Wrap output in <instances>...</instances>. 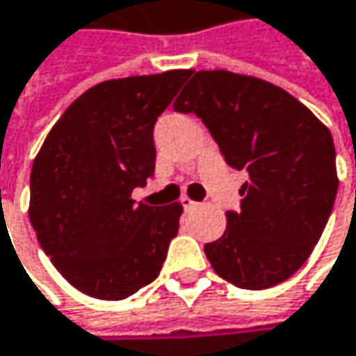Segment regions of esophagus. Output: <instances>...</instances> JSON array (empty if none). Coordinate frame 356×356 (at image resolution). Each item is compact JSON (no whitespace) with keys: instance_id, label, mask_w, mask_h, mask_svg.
I'll use <instances>...</instances> for the list:
<instances>
[{"instance_id":"obj_1","label":"esophagus","mask_w":356,"mask_h":356,"mask_svg":"<svg viewBox=\"0 0 356 356\" xmlns=\"http://www.w3.org/2000/svg\"><path fill=\"white\" fill-rule=\"evenodd\" d=\"M181 206H183V210H193V208H197V204L191 202L189 197H183V200H181Z\"/></svg>"}]
</instances>
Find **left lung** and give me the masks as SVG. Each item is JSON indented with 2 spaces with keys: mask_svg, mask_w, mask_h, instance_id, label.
I'll return each mask as SVG.
<instances>
[{
  "mask_svg": "<svg viewBox=\"0 0 356 356\" xmlns=\"http://www.w3.org/2000/svg\"><path fill=\"white\" fill-rule=\"evenodd\" d=\"M202 118L222 156L246 171L241 210L204 246L213 271L243 289L296 273L320 241L337 200L330 130L285 89L230 71H197L173 104Z\"/></svg>",
  "mask_w": 356,
  "mask_h": 356,
  "instance_id": "8db88e82",
  "label": "left lung"
}]
</instances>
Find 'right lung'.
Returning a JSON list of instances; mask_svg holds the SVG:
<instances>
[{"instance_id": "1", "label": "right lung", "mask_w": 356, "mask_h": 356, "mask_svg": "<svg viewBox=\"0 0 356 356\" xmlns=\"http://www.w3.org/2000/svg\"><path fill=\"white\" fill-rule=\"evenodd\" d=\"M191 71L104 81L50 130L30 175V222L73 287L124 300L152 283L177 236L181 204L132 200L154 175L152 130Z\"/></svg>"}]
</instances>
